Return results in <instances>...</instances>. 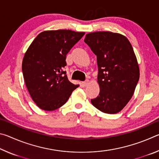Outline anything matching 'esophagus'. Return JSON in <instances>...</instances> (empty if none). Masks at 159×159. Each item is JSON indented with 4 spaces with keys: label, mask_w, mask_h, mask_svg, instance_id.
Returning a JSON list of instances; mask_svg holds the SVG:
<instances>
[{
    "label": "esophagus",
    "mask_w": 159,
    "mask_h": 159,
    "mask_svg": "<svg viewBox=\"0 0 159 159\" xmlns=\"http://www.w3.org/2000/svg\"><path fill=\"white\" fill-rule=\"evenodd\" d=\"M88 83H89V80H86L85 81H84V82H83V83H82V85H83V86H86V85H87L88 84Z\"/></svg>",
    "instance_id": "esophagus-1"
}]
</instances>
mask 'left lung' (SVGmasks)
Returning a JSON list of instances; mask_svg holds the SVG:
<instances>
[{
	"mask_svg": "<svg viewBox=\"0 0 159 159\" xmlns=\"http://www.w3.org/2000/svg\"><path fill=\"white\" fill-rule=\"evenodd\" d=\"M84 41L97 56L99 94L93 105L106 114H116L133 95L139 69L133 48L125 36L109 31L86 34Z\"/></svg>",
	"mask_w": 159,
	"mask_h": 159,
	"instance_id": "left-lung-1",
	"label": "left lung"
}]
</instances>
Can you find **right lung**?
I'll use <instances>...</instances> for the list:
<instances>
[{"mask_svg": "<svg viewBox=\"0 0 159 159\" xmlns=\"http://www.w3.org/2000/svg\"><path fill=\"white\" fill-rule=\"evenodd\" d=\"M71 30L45 31L36 36L25 55L22 73L29 94L37 106L53 111L66 103L79 87L68 80L66 57L84 36Z\"/></svg>", "mask_w": 159, "mask_h": 159, "instance_id": "add662e5", "label": "right lung"}]
</instances>
